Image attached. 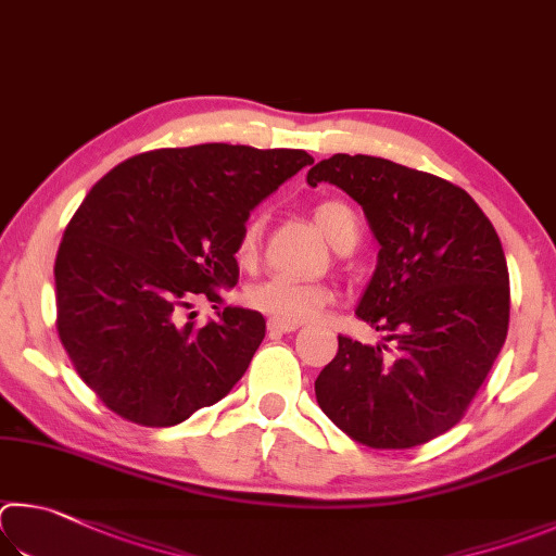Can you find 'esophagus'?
I'll return each instance as SVG.
<instances>
[{"mask_svg": "<svg viewBox=\"0 0 556 556\" xmlns=\"http://www.w3.org/2000/svg\"><path fill=\"white\" fill-rule=\"evenodd\" d=\"M300 325L298 323H283V319H268V332L270 334H288L295 332Z\"/></svg>", "mask_w": 556, "mask_h": 556, "instance_id": "obj_1", "label": "esophagus"}]
</instances>
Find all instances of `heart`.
I'll list each match as a JSON object with an SVG mask.
<instances>
[{"label": "heart", "instance_id": "obj_1", "mask_svg": "<svg viewBox=\"0 0 556 556\" xmlns=\"http://www.w3.org/2000/svg\"><path fill=\"white\" fill-rule=\"evenodd\" d=\"M313 219L334 249L354 247L358 241V217L342 200L319 202L313 210ZM261 231L263 222L258 217H251L241 227L237 241V258L241 263L256 258ZM332 300L334 295L327 286L305 283V280L290 276H268L247 290V303L253 309L273 319H283V323H307L323 313Z\"/></svg>", "mask_w": 556, "mask_h": 556}]
</instances>
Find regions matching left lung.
Returning <instances> with one entry per match:
<instances>
[{
  "mask_svg": "<svg viewBox=\"0 0 556 556\" xmlns=\"http://www.w3.org/2000/svg\"><path fill=\"white\" fill-rule=\"evenodd\" d=\"M307 182H332L364 207L381 243L356 317L383 332L339 337L315 381L339 430L374 450H410L462 420L508 334V263L466 190L376 155L334 153Z\"/></svg>",
  "mask_w": 556,
  "mask_h": 556,
  "instance_id": "obj_1",
  "label": "left lung"
}]
</instances>
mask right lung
Listing matches in <instances>:
<instances>
[{
	"instance_id": "1",
	"label": "right lung",
	"mask_w": 556,
	"mask_h": 556,
	"mask_svg": "<svg viewBox=\"0 0 556 556\" xmlns=\"http://www.w3.org/2000/svg\"><path fill=\"white\" fill-rule=\"evenodd\" d=\"M313 163L300 149L200 143L139 153L87 192L55 256V327L77 376L124 420L173 427L227 395L266 319L198 300L233 288L251 210Z\"/></svg>"
}]
</instances>
